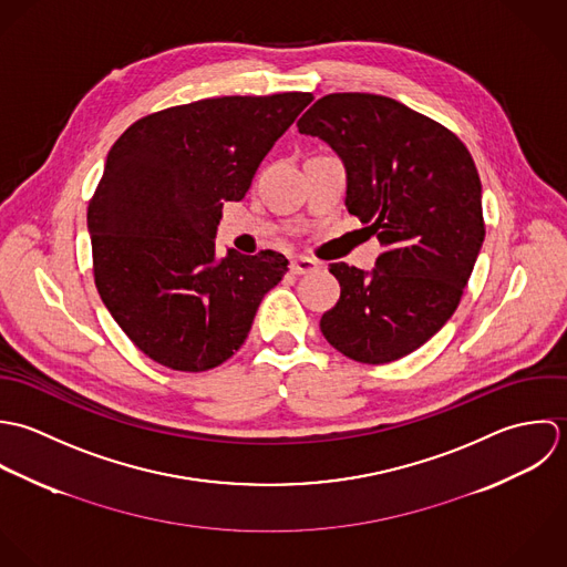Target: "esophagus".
Returning <instances> with one entry per match:
<instances>
[{"instance_id":"1","label":"esophagus","mask_w":567,"mask_h":567,"mask_svg":"<svg viewBox=\"0 0 567 567\" xmlns=\"http://www.w3.org/2000/svg\"><path fill=\"white\" fill-rule=\"evenodd\" d=\"M289 269H291V274L302 276V274L316 271V269H318V262H316L313 258H309V256H296V258H291Z\"/></svg>"}]
</instances>
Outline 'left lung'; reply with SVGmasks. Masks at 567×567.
<instances>
[{
    "instance_id": "obj_1",
    "label": "left lung",
    "mask_w": 567,
    "mask_h": 567,
    "mask_svg": "<svg viewBox=\"0 0 567 567\" xmlns=\"http://www.w3.org/2000/svg\"><path fill=\"white\" fill-rule=\"evenodd\" d=\"M346 166V208L377 234L372 271L333 262L338 305L320 320L348 359L390 363L434 338L460 305L484 240L471 153L441 122L377 94H329L298 120Z\"/></svg>"
}]
</instances>
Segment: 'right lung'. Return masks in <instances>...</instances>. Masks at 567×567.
<instances>
[{"instance_id":"1","label":"right lung","mask_w":567,"mask_h":567,"mask_svg":"<svg viewBox=\"0 0 567 567\" xmlns=\"http://www.w3.org/2000/svg\"><path fill=\"white\" fill-rule=\"evenodd\" d=\"M311 101L307 92L206 99L144 115L115 140L87 208L94 282L148 359L204 372L243 346L289 260L271 249L217 258L221 208L245 197Z\"/></svg>"}]
</instances>
